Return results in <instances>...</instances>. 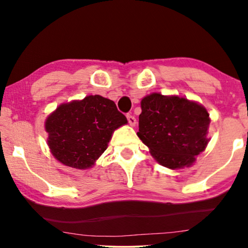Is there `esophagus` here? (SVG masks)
Returning <instances> with one entry per match:
<instances>
[{
  "instance_id": "obj_1",
  "label": "esophagus",
  "mask_w": 248,
  "mask_h": 248,
  "mask_svg": "<svg viewBox=\"0 0 248 248\" xmlns=\"http://www.w3.org/2000/svg\"><path fill=\"white\" fill-rule=\"evenodd\" d=\"M127 121H128V124L131 125V126H134L135 124H137V118H135L133 115H131V114H128L127 115Z\"/></svg>"
}]
</instances>
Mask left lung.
I'll use <instances>...</instances> for the list:
<instances>
[{
    "mask_svg": "<svg viewBox=\"0 0 248 248\" xmlns=\"http://www.w3.org/2000/svg\"><path fill=\"white\" fill-rule=\"evenodd\" d=\"M141 109L138 137L161 166L188 167L205 150L210 117L202 105L154 93L141 100Z\"/></svg>",
    "mask_w": 248,
    "mask_h": 248,
    "instance_id": "left-lung-1",
    "label": "left lung"
}]
</instances>
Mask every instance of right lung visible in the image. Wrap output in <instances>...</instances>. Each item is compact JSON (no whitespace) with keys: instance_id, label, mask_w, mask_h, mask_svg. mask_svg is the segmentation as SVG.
I'll return each instance as SVG.
<instances>
[{"instance_id":"add662e5","label":"right lung","mask_w":248,"mask_h":248,"mask_svg":"<svg viewBox=\"0 0 248 248\" xmlns=\"http://www.w3.org/2000/svg\"><path fill=\"white\" fill-rule=\"evenodd\" d=\"M113 100L94 94L62 104L47 117V144L60 162L77 169L93 167L111 134L126 124Z\"/></svg>"}]
</instances>
